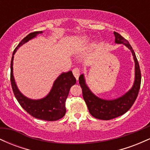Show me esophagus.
<instances>
[{
  "mask_svg": "<svg viewBox=\"0 0 150 150\" xmlns=\"http://www.w3.org/2000/svg\"><path fill=\"white\" fill-rule=\"evenodd\" d=\"M73 74L74 76L75 77V78L78 79L79 76H80V70L78 68H75L73 70Z\"/></svg>",
  "mask_w": 150,
  "mask_h": 150,
  "instance_id": "esophagus-1",
  "label": "esophagus"
}]
</instances>
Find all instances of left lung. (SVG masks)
Wrapping results in <instances>:
<instances>
[{
    "mask_svg": "<svg viewBox=\"0 0 150 150\" xmlns=\"http://www.w3.org/2000/svg\"><path fill=\"white\" fill-rule=\"evenodd\" d=\"M114 35L116 37L115 42L116 44H123L131 51L135 63V82L132 89L125 95L114 100H104L99 99L92 94L86 85L83 75H81L79 77V83L82 88L84 100L90 114L98 119L111 120L126 113L135 101L140 88L141 72L135 53L125 38L116 32H114Z\"/></svg>",
    "mask_w": 150,
    "mask_h": 150,
    "instance_id": "1",
    "label": "left lung"
}]
</instances>
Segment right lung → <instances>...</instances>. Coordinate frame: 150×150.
I'll list each match as a JSON object with an SVG mask.
<instances>
[{"label": "right lung", "instance_id": "right-lung-1", "mask_svg": "<svg viewBox=\"0 0 150 150\" xmlns=\"http://www.w3.org/2000/svg\"><path fill=\"white\" fill-rule=\"evenodd\" d=\"M41 33H42V31L29 34L15 49L10 63V82L15 98L20 106L29 114L39 119L53 121L63 118L66 112L65 100L69 94L70 87L76 83V79L73 76L72 71L62 73L54 82L49 94L45 98L39 100L27 99L21 94L17 87L13 75V63L14 58L13 55L22 44L35 37L38 34Z\"/></svg>", "mask_w": 150, "mask_h": 150}]
</instances>
